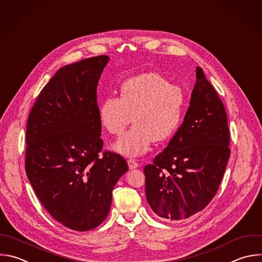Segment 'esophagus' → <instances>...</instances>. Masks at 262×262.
<instances>
[{
	"label": "esophagus",
	"instance_id": "esophagus-1",
	"mask_svg": "<svg viewBox=\"0 0 262 262\" xmlns=\"http://www.w3.org/2000/svg\"><path fill=\"white\" fill-rule=\"evenodd\" d=\"M127 164H128V167L130 169H134V168H137V167L140 166V164L135 159H128L127 160Z\"/></svg>",
	"mask_w": 262,
	"mask_h": 262
}]
</instances>
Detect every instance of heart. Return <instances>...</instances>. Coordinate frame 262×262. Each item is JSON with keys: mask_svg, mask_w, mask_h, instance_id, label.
<instances>
[{"mask_svg": "<svg viewBox=\"0 0 262 262\" xmlns=\"http://www.w3.org/2000/svg\"><path fill=\"white\" fill-rule=\"evenodd\" d=\"M187 107L182 87L156 73H144L125 80L120 97L108 96L99 106L102 126L118 136L127 125H135L114 144V149L125 156L145 154L152 143H161L180 127Z\"/></svg>", "mask_w": 262, "mask_h": 262, "instance_id": "heart-1", "label": "heart"}]
</instances>
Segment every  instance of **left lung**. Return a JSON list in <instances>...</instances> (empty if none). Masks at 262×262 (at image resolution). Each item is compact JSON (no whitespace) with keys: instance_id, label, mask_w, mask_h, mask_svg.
I'll list each match as a JSON object with an SVG mask.
<instances>
[{"instance_id":"left-lung-1","label":"left lung","mask_w":262,"mask_h":262,"mask_svg":"<svg viewBox=\"0 0 262 262\" xmlns=\"http://www.w3.org/2000/svg\"><path fill=\"white\" fill-rule=\"evenodd\" d=\"M223 103L203 69L183 123L167 146L144 167L146 199L159 217L178 221L205 209L216 194L230 155Z\"/></svg>"}]
</instances>
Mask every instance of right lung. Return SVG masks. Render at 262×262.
Listing matches in <instances>:
<instances>
[{
  "instance_id": "add662e5",
  "label": "right lung",
  "mask_w": 262,
  "mask_h": 262,
  "mask_svg": "<svg viewBox=\"0 0 262 262\" xmlns=\"http://www.w3.org/2000/svg\"><path fill=\"white\" fill-rule=\"evenodd\" d=\"M108 61L100 55L60 68L41 91L27 124L30 183L47 212L77 231L94 229L107 218L113 188L128 169L121 155L102 153L97 87Z\"/></svg>"
}]
</instances>
